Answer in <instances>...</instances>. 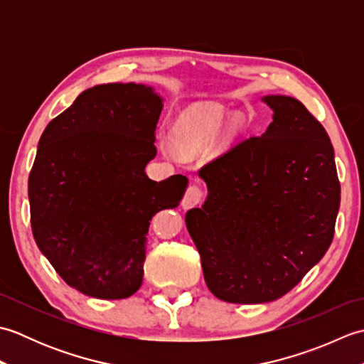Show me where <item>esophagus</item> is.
Returning <instances> with one entry per match:
<instances>
[{
    "label": "esophagus",
    "instance_id": "obj_1",
    "mask_svg": "<svg viewBox=\"0 0 364 364\" xmlns=\"http://www.w3.org/2000/svg\"><path fill=\"white\" fill-rule=\"evenodd\" d=\"M203 198V189L198 186V184H189V188L184 192L183 197V208L184 210H189L192 206H197Z\"/></svg>",
    "mask_w": 364,
    "mask_h": 364
}]
</instances>
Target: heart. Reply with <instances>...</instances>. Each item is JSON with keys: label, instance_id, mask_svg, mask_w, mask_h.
I'll use <instances>...</instances> for the list:
<instances>
[{"label": "heart", "instance_id": "b5f03b06", "mask_svg": "<svg viewBox=\"0 0 364 364\" xmlns=\"http://www.w3.org/2000/svg\"><path fill=\"white\" fill-rule=\"evenodd\" d=\"M225 112L220 106L200 105L184 115L172 131L175 149L184 154H197L210 149L219 137Z\"/></svg>", "mask_w": 364, "mask_h": 364}]
</instances>
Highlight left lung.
<instances>
[{
	"label": "left lung",
	"mask_w": 364,
	"mask_h": 364,
	"mask_svg": "<svg viewBox=\"0 0 364 364\" xmlns=\"http://www.w3.org/2000/svg\"><path fill=\"white\" fill-rule=\"evenodd\" d=\"M262 100L274 122L200 168L206 202L186 214L208 288L231 304L289 292L328 250L341 200L319 120L292 97Z\"/></svg>",
	"instance_id": "8db88e82"
}]
</instances>
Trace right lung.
<instances>
[{
    "instance_id": "obj_1",
    "label": "right lung",
    "mask_w": 364,
    "mask_h": 364,
    "mask_svg": "<svg viewBox=\"0 0 364 364\" xmlns=\"http://www.w3.org/2000/svg\"><path fill=\"white\" fill-rule=\"evenodd\" d=\"M162 98L144 84H100L53 119L28 181L38 249L68 284L97 299L141 288L153 215L175 208L188 178L153 181Z\"/></svg>"
}]
</instances>
